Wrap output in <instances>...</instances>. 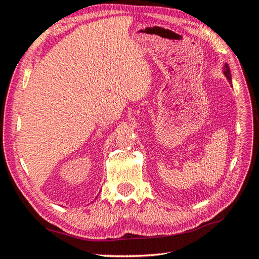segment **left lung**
I'll use <instances>...</instances> for the list:
<instances>
[{
  "label": "left lung",
  "instance_id": "1",
  "mask_svg": "<svg viewBox=\"0 0 259 259\" xmlns=\"http://www.w3.org/2000/svg\"><path fill=\"white\" fill-rule=\"evenodd\" d=\"M224 74L226 75V77H227V80L229 81V83L231 84V73H230V69H229V66H228V64H225V66H224Z\"/></svg>",
  "mask_w": 259,
  "mask_h": 259
}]
</instances>
